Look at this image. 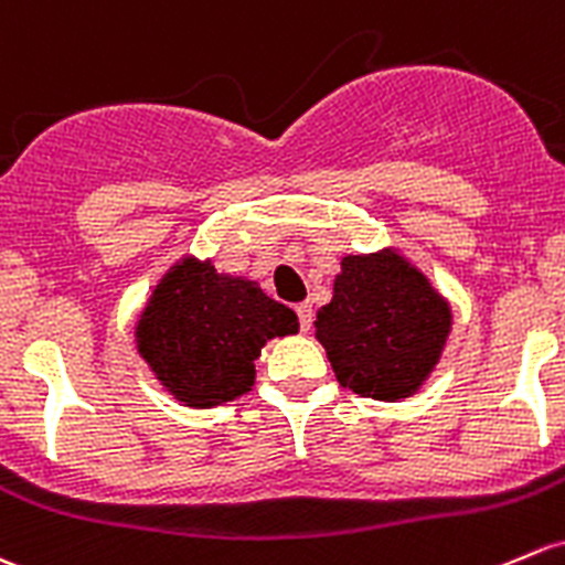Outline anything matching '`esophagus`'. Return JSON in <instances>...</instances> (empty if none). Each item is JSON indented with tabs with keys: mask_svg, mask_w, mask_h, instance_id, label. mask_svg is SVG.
I'll use <instances>...</instances> for the list:
<instances>
[{
	"mask_svg": "<svg viewBox=\"0 0 565 565\" xmlns=\"http://www.w3.org/2000/svg\"><path fill=\"white\" fill-rule=\"evenodd\" d=\"M295 311H298L302 328H306V330L311 328V322H313V308H311V302H300V306L295 308Z\"/></svg>",
	"mask_w": 565,
	"mask_h": 565,
	"instance_id": "esophagus-1",
	"label": "esophagus"
}]
</instances>
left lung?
I'll return each instance as SVG.
<instances>
[{"label":"left lung","instance_id":"left-lung-1","mask_svg":"<svg viewBox=\"0 0 565 565\" xmlns=\"http://www.w3.org/2000/svg\"><path fill=\"white\" fill-rule=\"evenodd\" d=\"M313 328L341 387L395 403L436 371L452 306L401 248L384 246L341 259L332 300Z\"/></svg>","mask_w":565,"mask_h":565}]
</instances>
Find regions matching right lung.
I'll return each mask as SVG.
<instances>
[{"label":"right lung","instance_id":"obj_1","mask_svg":"<svg viewBox=\"0 0 565 565\" xmlns=\"http://www.w3.org/2000/svg\"><path fill=\"white\" fill-rule=\"evenodd\" d=\"M298 330V313L267 298L257 281L183 254L148 295L135 343L181 406L213 408L254 387V360L267 341Z\"/></svg>","mask_w":565,"mask_h":565}]
</instances>
